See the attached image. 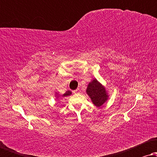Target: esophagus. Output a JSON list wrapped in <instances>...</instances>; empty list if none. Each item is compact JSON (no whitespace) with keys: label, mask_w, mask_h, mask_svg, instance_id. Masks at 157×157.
Returning <instances> with one entry per match:
<instances>
[{"label":"esophagus","mask_w":157,"mask_h":157,"mask_svg":"<svg viewBox=\"0 0 157 157\" xmlns=\"http://www.w3.org/2000/svg\"><path fill=\"white\" fill-rule=\"evenodd\" d=\"M74 92L75 94H78V93H79V92H80V89H76V90H74Z\"/></svg>","instance_id":"34e87169"}]
</instances>
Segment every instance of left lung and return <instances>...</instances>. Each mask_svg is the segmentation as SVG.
<instances>
[{
	"instance_id": "8db88e82",
	"label": "left lung",
	"mask_w": 157,
	"mask_h": 157,
	"mask_svg": "<svg viewBox=\"0 0 157 157\" xmlns=\"http://www.w3.org/2000/svg\"><path fill=\"white\" fill-rule=\"evenodd\" d=\"M86 93L96 106L100 107L108 100L109 96L105 87L96 78L88 85Z\"/></svg>"
}]
</instances>
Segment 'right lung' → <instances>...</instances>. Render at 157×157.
I'll return each instance as SVG.
<instances>
[{
  "instance_id": "1",
  "label": "right lung",
  "mask_w": 157,
  "mask_h": 157,
  "mask_svg": "<svg viewBox=\"0 0 157 157\" xmlns=\"http://www.w3.org/2000/svg\"><path fill=\"white\" fill-rule=\"evenodd\" d=\"M71 94V91H66L65 94L62 95V96H63H63H70ZM59 95L57 94V98H59Z\"/></svg>"
}]
</instances>
